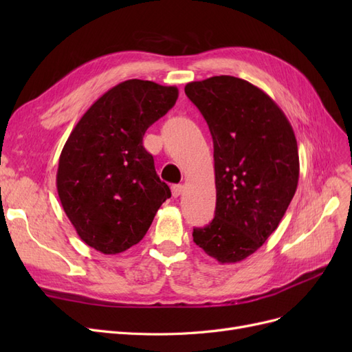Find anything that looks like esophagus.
<instances>
[{
    "mask_svg": "<svg viewBox=\"0 0 352 352\" xmlns=\"http://www.w3.org/2000/svg\"><path fill=\"white\" fill-rule=\"evenodd\" d=\"M182 192H184V186L182 185H173L172 186V194H173L175 198L182 195Z\"/></svg>",
    "mask_w": 352,
    "mask_h": 352,
    "instance_id": "34e87169",
    "label": "esophagus"
}]
</instances>
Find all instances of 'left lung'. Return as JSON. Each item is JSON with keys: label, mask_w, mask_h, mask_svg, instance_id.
<instances>
[{"label": "left lung", "mask_w": 352, "mask_h": 352, "mask_svg": "<svg viewBox=\"0 0 352 352\" xmlns=\"http://www.w3.org/2000/svg\"><path fill=\"white\" fill-rule=\"evenodd\" d=\"M185 94L214 145L216 211L194 242L220 264L242 261L278 229L300 177L289 120L267 94L235 76L189 82Z\"/></svg>", "instance_id": "8db88e82"}]
</instances>
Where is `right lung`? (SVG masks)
<instances>
[{"instance_id": "obj_1", "label": "right lung", "mask_w": 352, "mask_h": 352, "mask_svg": "<svg viewBox=\"0 0 352 352\" xmlns=\"http://www.w3.org/2000/svg\"><path fill=\"white\" fill-rule=\"evenodd\" d=\"M177 95L176 87L124 80L101 95L73 127L58 160L57 192L91 248L107 255L129 250L172 197L142 138Z\"/></svg>"}]
</instances>
